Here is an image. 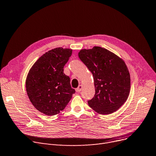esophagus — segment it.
Masks as SVG:
<instances>
[{"label":"esophagus","instance_id":"esophagus-1","mask_svg":"<svg viewBox=\"0 0 156 156\" xmlns=\"http://www.w3.org/2000/svg\"><path fill=\"white\" fill-rule=\"evenodd\" d=\"M82 88H83V86H82V85H80L78 87V88H76V91L77 92H80L81 90H82Z\"/></svg>","mask_w":156,"mask_h":156}]
</instances>
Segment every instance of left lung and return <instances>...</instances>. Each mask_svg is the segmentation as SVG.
<instances>
[{
    "instance_id": "obj_1",
    "label": "left lung",
    "mask_w": 156,
    "mask_h": 156,
    "mask_svg": "<svg viewBox=\"0 0 156 156\" xmlns=\"http://www.w3.org/2000/svg\"><path fill=\"white\" fill-rule=\"evenodd\" d=\"M78 57L94 76L96 92L88 101L89 106L102 115L117 111L126 102L130 91V74L125 62L99 46L80 50Z\"/></svg>"
}]
</instances>
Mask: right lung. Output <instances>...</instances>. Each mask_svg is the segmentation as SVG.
Here are the masks:
<instances>
[{"mask_svg":"<svg viewBox=\"0 0 156 156\" xmlns=\"http://www.w3.org/2000/svg\"><path fill=\"white\" fill-rule=\"evenodd\" d=\"M71 54L72 50L68 48L48 51L32 66L27 77L26 90L30 102L46 115L62 111L75 93L69 77L64 73Z\"/></svg>","mask_w":156,"mask_h":156,"instance_id":"1","label":"right lung"}]
</instances>
